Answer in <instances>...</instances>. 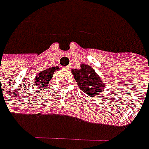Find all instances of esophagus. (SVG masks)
Segmentation results:
<instances>
[{
  "label": "esophagus",
  "instance_id": "34e87169",
  "mask_svg": "<svg viewBox=\"0 0 149 149\" xmlns=\"http://www.w3.org/2000/svg\"><path fill=\"white\" fill-rule=\"evenodd\" d=\"M70 65L64 66V67H63V69H65V70H70Z\"/></svg>",
  "mask_w": 149,
  "mask_h": 149
}]
</instances>
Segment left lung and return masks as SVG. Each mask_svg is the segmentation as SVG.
<instances>
[{
    "mask_svg": "<svg viewBox=\"0 0 149 149\" xmlns=\"http://www.w3.org/2000/svg\"><path fill=\"white\" fill-rule=\"evenodd\" d=\"M71 72L79 89L90 97L100 95L105 88L99 74L89 65L83 64L80 69L72 70Z\"/></svg>",
    "mask_w": 149,
    "mask_h": 149,
    "instance_id": "8db88e82",
    "label": "left lung"
}]
</instances>
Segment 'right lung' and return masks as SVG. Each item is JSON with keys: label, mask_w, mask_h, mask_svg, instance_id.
I'll return each instance as SVG.
<instances>
[{"label": "right lung", "mask_w": 149, "mask_h": 149, "mask_svg": "<svg viewBox=\"0 0 149 149\" xmlns=\"http://www.w3.org/2000/svg\"><path fill=\"white\" fill-rule=\"evenodd\" d=\"M60 70V68L58 66H55V67H51V68H49L48 70H45L40 73H39L37 76L36 77V80H35L34 84L39 88L46 87L49 84L50 79H52L54 72L56 71V70Z\"/></svg>", "instance_id": "obj_1"}]
</instances>
